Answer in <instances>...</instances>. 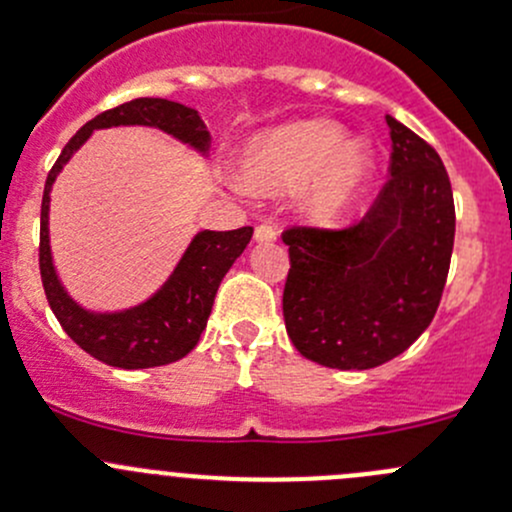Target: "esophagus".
I'll return each mask as SVG.
<instances>
[{
    "mask_svg": "<svg viewBox=\"0 0 512 512\" xmlns=\"http://www.w3.org/2000/svg\"><path fill=\"white\" fill-rule=\"evenodd\" d=\"M255 240L257 242H275L277 240V227L270 223H262L255 227Z\"/></svg>",
    "mask_w": 512,
    "mask_h": 512,
    "instance_id": "esophagus-1",
    "label": "esophagus"
}]
</instances>
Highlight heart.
Masks as SVG:
<instances>
[{
	"instance_id": "b5f03b06",
	"label": "heart",
	"mask_w": 512,
	"mask_h": 512,
	"mask_svg": "<svg viewBox=\"0 0 512 512\" xmlns=\"http://www.w3.org/2000/svg\"><path fill=\"white\" fill-rule=\"evenodd\" d=\"M342 136L337 123L322 118L262 133L242 151L240 180L257 193H282L304 183V215L314 223H334L347 215L374 168L369 143Z\"/></svg>"
}]
</instances>
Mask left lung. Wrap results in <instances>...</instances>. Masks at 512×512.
<instances>
[{"instance_id": "left-lung-1", "label": "left lung", "mask_w": 512, "mask_h": 512, "mask_svg": "<svg viewBox=\"0 0 512 512\" xmlns=\"http://www.w3.org/2000/svg\"><path fill=\"white\" fill-rule=\"evenodd\" d=\"M391 178L344 230L289 227L285 327L329 369H374L411 347L436 314L451 267L456 208L443 160L386 116Z\"/></svg>"}]
</instances>
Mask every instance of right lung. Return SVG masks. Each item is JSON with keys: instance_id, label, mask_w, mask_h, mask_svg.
Returning <instances> with one entry per match:
<instances>
[{"instance_id": "1", "label": "right lung", "mask_w": 512, "mask_h": 512, "mask_svg": "<svg viewBox=\"0 0 512 512\" xmlns=\"http://www.w3.org/2000/svg\"><path fill=\"white\" fill-rule=\"evenodd\" d=\"M113 126H148L188 143L200 156L210 151V131L195 108L168 98H133L111 111L91 118L74 138L64 146L41 198V232H39V270L41 285L51 312L56 314L64 332L91 354L94 359L118 369H151V366L173 364L193 352L200 342L220 282L232 262L245 252L252 237V227L215 232L203 230L190 240L175 270L156 294L136 307L121 312H91L81 307L56 275L49 245V195L56 175L61 173L71 156L89 141L98 128Z\"/></svg>"}]
</instances>
